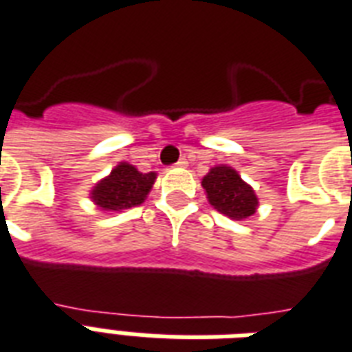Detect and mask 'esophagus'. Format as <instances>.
Returning <instances> with one entry per match:
<instances>
[{"label":"esophagus","instance_id":"obj_1","mask_svg":"<svg viewBox=\"0 0 352 352\" xmlns=\"http://www.w3.org/2000/svg\"><path fill=\"white\" fill-rule=\"evenodd\" d=\"M176 166H187V160H186V157H182V160H179L178 163H176Z\"/></svg>","mask_w":352,"mask_h":352}]
</instances>
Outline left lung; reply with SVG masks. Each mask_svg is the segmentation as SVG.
I'll return each mask as SVG.
<instances>
[{
	"label": "left lung",
	"instance_id": "left-lung-1",
	"mask_svg": "<svg viewBox=\"0 0 352 352\" xmlns=\"http://www.w3.org/2000/svg\"><path fill=\"white\" fill-rule=\"evenodd\" d=\"M202 187L208 192L210 204L232 219H247L256 211L258 198L252 187L230 166L211 168L202 179Z\"/></svg>",
	"mask_w": 352,
	"mask_h": 352
}]
</instances>
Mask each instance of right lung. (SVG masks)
Masks as SVG:
<instances>
[{
    "label": "right lung",
    "mask_w": 352,
    "mask_h": 352,
    "mask_svg": "<svg viewBox=\"0 0 352 352\" xmlns=\"http://www.w3.org/2000/svg\"><path fill=\"white\" fill-rule=\"evenodd\" d=\"M154 179L155 173L142 174L135 166L120 163L116 168H113L111 176L102 179L94 187L92 200L102 210H128V208L139 206L146 198L148 191L154 186Z\"/></svg>",
    "instance_id": "obj_1"
}]
</instances>
